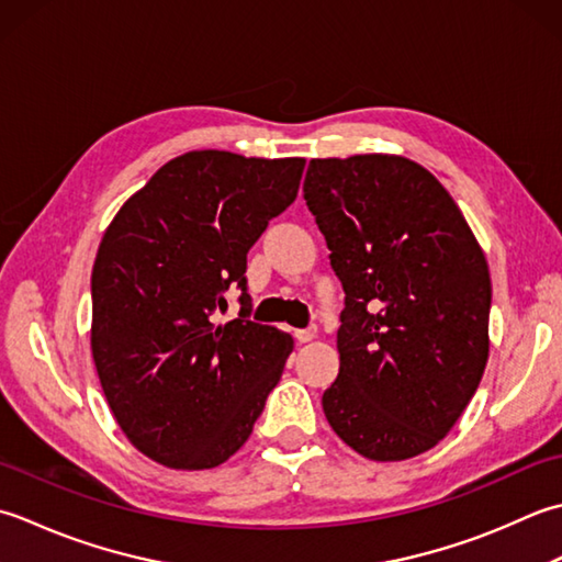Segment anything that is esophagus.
<instances>
[{"label":"esophagus","mask_w":562,"mask_h":562,"mask_svg":"<svg viewBox=\"0 0 562 562\" xmlns=\"http://www.w3.org/2000/svg\"><path fill=\"white\" fill-rule=\"evenodd\" d=\"M317 335L315 327H307V329H295V341L297 345H307V341H313Z\"/></svg>","instance_id":"obj_1"}]
</instances>
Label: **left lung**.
<instances>
[{"mask_svg": "<svg viewBox=\"0 0 562 562\" xmlns=\"http://www.w3.org/2000/svg\"><path fill=\"white\" fill-rule=\"evenodd\" d=\"M303 196L347 295L339 375L323 395L329 427L371 461L425 453L487 366L483 249L451 193L407 157L311 159Z\"/></svg>", "mask_w": 562, "mask_h": 562, "instance_id": "obj_1", "label": "left lung"}]
</instances>
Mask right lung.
Listing matches in <instances>:
<instances>
[{
	"label": "right lung",
	"instance_id": "add662e5",
	"mask_svg": "<svg viewBox=\"0 0 562 562\" xmlns=\"http://www.w3.org/2000/svg\"><path fill=\"white\" fill-rule=\"evenodd\" d=\"M303 157L193 150L121 205L91 269V357L137 451L203 471L239 451L293 337L251 323L247 251L297 196ZM231 284L240 315L221 326Z\"/></svg>",
	"mask_w": 562,
	"mask_h": 562
}]
</instances>
